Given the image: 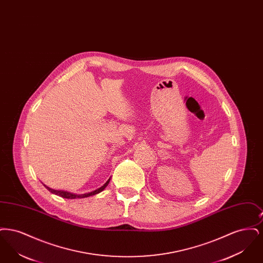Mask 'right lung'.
<instances>
[{
  "label": "right lung",
  "mask_w": 263,
  "mask_h": 263,
  "mask_svg": "<svg viewBox=\"0 0 263 263\" xmlns=\"http://www.w3.org/2000/svg\"><path fill=\"white\" fill-rule=\"evenodd\" d=\"M110 181V178H108V180L101 186V187L98 188L91 192H88V193H85V194H75V193H72V192H68V191H65V190H56V189H52V188L48 187L44 184V186L46 187V189H48L50 191L51 193L53 194H56L58 196H61L63 198H67V199H76V198H85V197H88V196H92V195H96L98 193L101 192L102 190H104V188L106 187L108 185Z\"/></svg>",
  "instance_id": "obj_1"
}]
</instances>
